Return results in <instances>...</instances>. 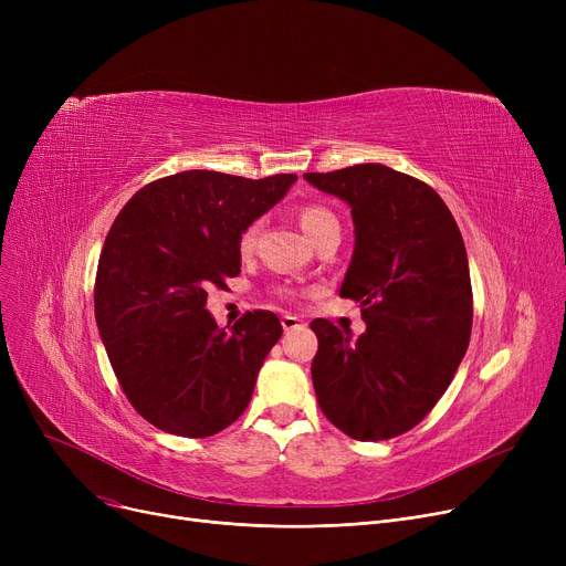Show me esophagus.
I'll return each instance as SVG.
<instances>
[{
  "instance_id": "obj_1",
  "label": "esophagus",
  "mask_w": 566,
  "mask_h": 566,
  "mask_svg": "<svg viewBox=\"0 0 566 566\" xmlns=\"http://www.w3.org/2000/svg\"><path fill=\"white\" fill-rule=\"evenodd\" d=\"M301 325H303V321L298 316H293V314L282 316V328L284 331H295V328H301Z\"/></svg>"
}]
</instances>
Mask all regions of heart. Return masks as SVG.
Wrapping results in <instances>:
<instances>
[{
  "label": "heart",
  "instance_id": "obj_1",
  "mask_svg": "<svg viewBox=\"0 0 566 566\" xmlns=\"http://www.w3.org/2000/svg\"><path fill=\"white\" fill-rule=\"evenodd\" d=\"M298 220H301V227L305 229V233L312 238V243L325 231L339 229L337 216L331 211L328 206H323V203H305L298 211ZM259 231H261V222H250L241 231V238H238V250H241L243 254H250L256 245Z\"/></svg>",
  "mask_w": 566,
  "mask_h": 566
}]
</instances>
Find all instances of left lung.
<instances>
[{
	"mask_svg": "<svg viewBox=\"0 0 566 566\" xmlns=\"http://www.w3.org/2000/svg\"><path fill=\"white\" fill-rule=\"evenodd\" d=\"M350 206L355 250L339 289L367 331L350 339L314 318L312 380L325 418L365 442L420 424L463 360L472 328L468 254L440 195L385 165L305 174Z\"/></svg>",
	"mask_w": 566,
	"mask_h": 566,
	"instance_id": "left-lung-1",
	"label": "left lung"
}]
</instances>
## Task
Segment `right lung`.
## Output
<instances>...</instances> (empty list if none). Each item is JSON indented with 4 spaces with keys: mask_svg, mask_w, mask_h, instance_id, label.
I'll return each instance as SVG.
<instances>
[{
    "mask_svg": "<svg viewBox=\"0 0 566 566\" xmlns=\"http://www.w3.org/2000/svg\"><path fill=\"white\" fill-rule=\"evenodd\" d=\"M295 178L178 171L137 190L116 216L98 261L96 323L124 395L160 431L206 438L248 408L282 323L256 310L224 333L206 295L241 273V231Z\"/></svg>",
    "mask_w": 566,
    "mask_h": 566,
    "instance_id": "add662e5",
    "label": "right lung"
}]
</instances>
